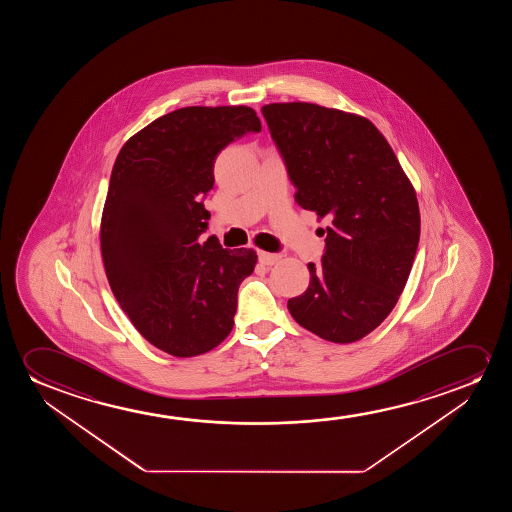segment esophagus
<instances>
[{"instance_id":"esophagus-1","label":"esophagus","mask_w":512,"mask_h":512,"mask_svg":"<svg viewBox=\"0 0 512 512\" xmlns=\"http://www.w3.org/2000/svg\"><path fill=\"white\" fill-rule=\"evenodd\" d=\"M280 259V253L259 252L260 264H264V266H274Z\"/></svg>"}]
</instances>
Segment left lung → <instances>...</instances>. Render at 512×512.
I'll return each instance as SVG.
<instances>
[{
    "instance_id": "1",
    "label": "left lung",
    "mask_w": 512,
    "mask_h": 512,
    "mask_svg": "<svg viewBox=\"0 0 512 512\" xmlns=\"http://www.w3.org/2000/svg\"><path fill=\"white\" fill-rule=\"evenodd\" d=\"M304 210L327 217L322 264L288 301L295 322L332 343L376 329L399 301L420 241L413 185L369 120L311 103L262 106Z\"/></svg>"
}]
</instances>
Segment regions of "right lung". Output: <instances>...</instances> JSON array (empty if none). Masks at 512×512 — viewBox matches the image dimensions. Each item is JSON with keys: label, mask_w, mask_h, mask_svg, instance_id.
Here are the masks:
<instances>
[{"label": "right lung", "mask_w": 512, "mask_h": 512, "mask_svg": "<svg viewBox=\"0 0 512 512\" xmlns=\"http://www.w3.org/2000/svg\"><path fill=\"white\" fill-rule=\"evenodd\" d=\"M260 129L248 106H187L134 134L113 164L101 220L106 278L141 336L173 357L213 350L234 325L257 255L201 243L204 197L220 150Z\"/></svg>", "instance_id": "add662e5"}]
</instances>
